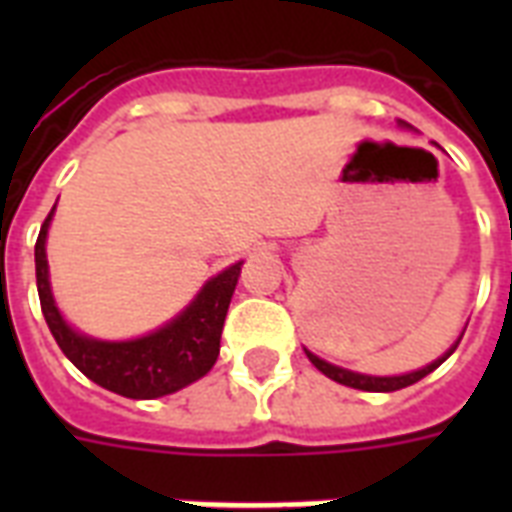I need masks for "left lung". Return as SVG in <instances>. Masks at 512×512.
Returning a JSON list of instances; mask_svg holds the SVG:
<instances>
[{
  "instance_id": "8db88e82",
  "label": "left lung",
  "mask_w": 512,
  "mask_h": 512,
  "mask_svg": "<svg viewBox=\"0 0 512 512\" xmlns=\"http://www.w3.org/2000/svg\"><path fill=\"white\" fill-rule=\"evenodd\" d=\"M404 124V122H401ZM457 348V345H454ZM454 348L446 353V356H441L438 361H433V364H428L425 369H417V372L412 374H401V377H369V374H358V372H348V369H340V366H332L327 364V361H321L319 356H313L311 350H305L308 353V358H311V364L319 369L321 374H327L329 380L340 382V385H348V388H358V390H372V393H390V390H401L406 388V385H414V382H420L422 377H428L433 369H438V366L444 364L446 358L452 356Z\"/></svg>"
}]
</instances>
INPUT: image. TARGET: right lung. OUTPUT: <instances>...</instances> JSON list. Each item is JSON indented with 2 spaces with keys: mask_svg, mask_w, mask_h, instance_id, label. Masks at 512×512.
<instances>
[{
  "mask_svg": "<svg viewBox=\"0 0 512 512\" xmlns=\"http://www.w3.org/2000/svg\"><path fill=\"white\" fill-rule=\"evenodd\" d=\"M50 220L52 212L42 223L34 247L39 303H42L44 321L55 342L84 377H90L100 388L119 393V396L159 398L191 385L215 366L225 313L239 281L241 263L209 279L196 300L167 327L156 329L154 335L127 342L90 340L68 327L52 300L50 281H47V255H44Z\"/></svg>",
  "mask_w": 512,
  "mask_h": 512,
  "instance_id": "1",
  "label": "right lung"
}]
</instances>
